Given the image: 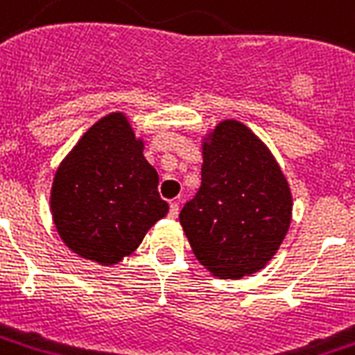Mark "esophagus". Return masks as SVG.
I'll return each instance as SVG.
<instances>
[{"label":"esophagus","mask_w":355,"mask_h":355,"mask_svg":"<svg viewBox=\"0 0 355 355\" xmlns=\"http://www.w3.org/2000/svg\"><path fill=\"white\" fill-rule=\"evenodd\" d=\"M178 210H180L178 202H171V205H169V218H171V220H177Z\"/></svg>","instance_id":"obj_1"}]
</instances>
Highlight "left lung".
Returning <instances> with one entry per match:
<instances>
[{
	"instance_id": "obj_1",
	"label": "left lung",
	"mask_w": 355,
	"mask_h": 355,
	"mask_svg": "<svg viewBox=\"0 0 355 355\" xmlns=\"http://www.w3.org/2000/svg\"><path fill=\"white\" fill-rule=\"evenodd\" d=\"M197 261L223 279L266 266L292 218L285 175L245 124L223 121L202 145L201 188L180 210Z\"/></svg>"
}]
</instances>
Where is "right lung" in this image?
Instances as JSON below:
<instances>
[{"label":"right lung","mask_w":355,"mask_h":355,"mask_svg":"<svg viewBox=\"0 0 355 355\" xmlns=\"http://www.w3.org/2000/svg\"><path fill=\"white\" fill-rule=\"evenodd\" d=\"M50 202L63 242L105 266L130 255L169 210L159 199L158 173L123 113L83 134L55 173Z\"/></svg>","instance_id":"1"}]
</instances>
